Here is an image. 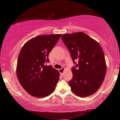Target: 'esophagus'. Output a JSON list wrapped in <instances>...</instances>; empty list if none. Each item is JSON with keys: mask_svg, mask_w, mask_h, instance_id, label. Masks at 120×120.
Masks as SVG:
<instances>
[{"mask_svg": "<svg viewBox=\"0 0 120 120\" xmlns=\"http://www.w3.org/2000/svg\"><path fill=\"white\" fill-rule=\"evenodd\" d=\"M65 70V68L64 67H62L61 69H59V72L60 74H62L63 73H64V71Z\"/></svg>", "mask_w": 120, "mask_h": 120, "instance_id": "obj_1", "label": "esophagus"}]
</instances>
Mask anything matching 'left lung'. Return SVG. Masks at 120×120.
Listing matches in <instances>:
<instances>
[{"instance_id":"obj_1","label":"left lung","mask_w":120,"mask_h":120,"mask_svg":"<svg viewBox=\"0 0 120 120\" xmlns=\"http://www.w3.org/2000/svg\"><path fill=\"white\" fill-rule=\"evenodd\" d=\"M61 40L69 51L75 66L69 82L72 92L84 97L96 92L106 72L104 52L96 41L83 32L65 34Z\"/></svg>"}]
</instances>
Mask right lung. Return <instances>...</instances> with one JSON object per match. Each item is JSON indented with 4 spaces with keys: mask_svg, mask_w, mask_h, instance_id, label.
<instances>
[{
    "mask_svg": "<svg viewBox=\"0 0 120 120\" xmlns=\"http://www.w3.org/2000/svg\"><path fill=\"white\" fill-rule=\"evenodd\" d=\"M61 35L38 36L26 42L19 52L16 69L17 78L31 96L46 97L56 88L60 74L46 64L49 62V54Z\"/></svg>",
    "mask_w": 120,
    "mask_h": 120,
    "instance_id": "1",
    "label": "right lung"
}]
</instances>
